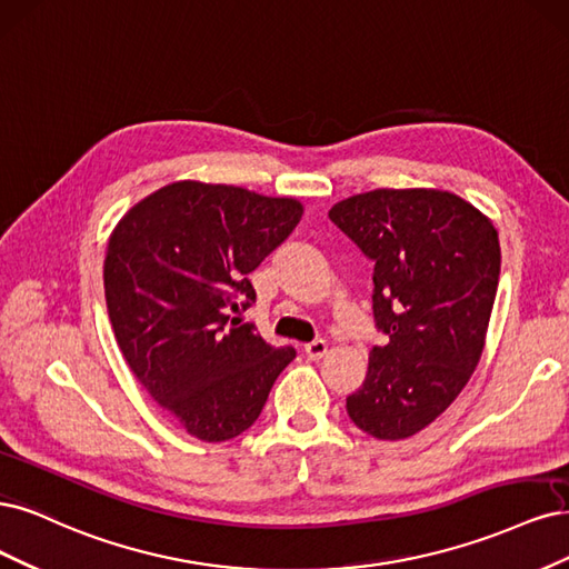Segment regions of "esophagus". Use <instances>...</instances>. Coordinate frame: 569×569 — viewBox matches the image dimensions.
I'll return each mask as SVG.
<instances>
[{"label": "esophagus", "instance_id": "34e87169", "mask_svg": "<svg viewBox=\"0 0 569 569\" xmlns=\"http://www.w3.org/2000/svg\"><path fill=\"white\" fill-rule=\"evenodd\" d=\"M326 352H328L326 340H315V342L305 345V355H307V359H311V361H317V359L326 357Z\"/></svg>", "mask_w": 569, "mask_h": 569}]
</instances>
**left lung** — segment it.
Instances as JSON below:
<instances>
[{
    "label": "left lung",
    "instance_id": "obj_1",
    "mask_svg": "<svg viewBox=\"0 0 569 569\" xmlns=\"http://www.w3.org/2000/svg\"><path fill=\"white\" fill-rule=\"evenodd\" d=\"M328 217L373 262V317L388 336L347 413L376 439H407L449 409L482 357L499 233L468 200L437 189H376Z\"/></svg>",
    "mask_w": 569,
    "mask_h": 569
}]
</instances>
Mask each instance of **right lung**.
<instances>
[{
    "mask_svg": "<svg viewBox=\"0 0 569 569\" xmlns=\"http://www.w3.org/2000/svg\"><path fill=\"white\" fill-rule=\"evenodd\" d=\"M300 217L296 198L174 181L127 210L108 238L103 288L122 357L203 442L246 432L296 359L292 347H271L231 311L254 302L248 273Z\"/></svg>",
    "mask_w": 569,
    "mask_h": 569,
    "instance_id": "add662e5",
    "label": "right lung"
}]
</instances>
